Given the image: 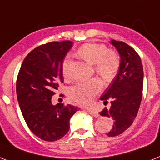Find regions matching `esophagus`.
Instances as JSON below:
<instances>
[{
	"label": "esophagus",
	"mask_w": 160,
	"mask_h": 160,
	"mask_svg": "<svg viewBox=\"0 0 160 160\" xmlns=\"http://www.w3.org/2000/svg\"><path fill=\"white\" fill-rule=\"evenodd\" d=\"M87 112H89L91 116H93V117H98L99 116V114H98V111L95 109H87Z\"/></svg>",
	"instance_id": "obj_1"
}]
</instances>
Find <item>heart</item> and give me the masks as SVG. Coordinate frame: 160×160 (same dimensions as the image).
<instances>
[{
	"label": "heart",
	"mask_w": 160,
	"mask_h": 160,
	"mask_svg": "<svg viewBox=\"0 0 160 160\" xmlns=\"http://www.w3.org/2000/svg\"><path fill=\"white\" fill-rule=\"evenodd\" d=\"M76 55L85 62L94 65L96 72L102 78L110 80L119 67V58L113 51H108L103 44L85 43L80 47ZM71 58L67 57L62 63V74L65 78L71 77ZM102 85L99 80L93 79L80 81L70 89V97L80 104H89L94 96L100 91Z\"/></svg>",
	"instance_id": "b5f03b06"
}]
</instances>
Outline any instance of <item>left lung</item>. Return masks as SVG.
I'll return each instance as SVG.
<instances>
[{
	"label": "left lung",
	"instance_id": "left-lung-1",
	"mask_svg": "<svg viewBox=\"0 0 160 160\" xmlns=\"http://www.w3.org/2000/svg\"><path fill=\"white\" fill-rule=\"evenodd\" d=\"M109 42L118 51L120 65L117 76L100 98L104 104L111 101L110 108L99 113L113 119L112 128L107 136H116L125 132L137 115L142 98L144 72L141 58L132 47L116 40Z\"/></svg>",
	"mask_w": 160,
	"mask_h": 160
}]
</instances>
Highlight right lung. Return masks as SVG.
I'll list each match as a JSON object with an SVG mask.
<instances>
[{
  "label": "right lung",
  "instance_id": "right-lung-1",
  "mask_svg": "<svg viewBox=\"0 0 160 160\" xmlns=\"http://www.w3.org/2000/svg\"><path fill=\"white\" fill-rule=\"evenodd\" d=\"M71 41L52 42L32 50L24 58L16 82L17 99L26 124L46 141L62 138L78 108L53 105L52 96L63 83L62 63L72 48Z\"/></svg>",
  "mask_w": 160,
  "mask_h": 160
}]
</instances>
